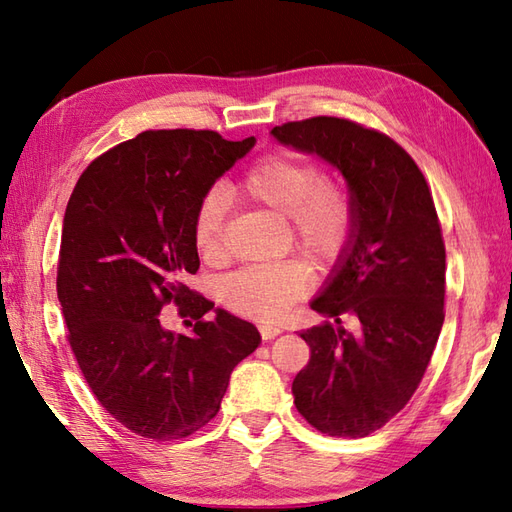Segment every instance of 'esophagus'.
<instances>
[{"instance_id":"34e87169","label":"esophagus","mask_w":512,"mask_h":512,"mask_svg":"<svg viewBox=\"0 0 512 512\" xmlns=\"http://www.w3.org/2000/svg\"><path fill=\"white\" fill-rule=\"evenodd\" d=\"M258 331H260V335H263L265 342H269V339H274V337H278L282 333V328L280 326H271V324H263V326L258 328Z\"/></svg>"}]
</instances>
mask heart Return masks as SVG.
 <instances>
[{"label": "heart", "mask_w": 512, "mask_h": 512, "mask_svg": "<svg viewBox=\"0 0 512 512\" xmlns=\"http://www.w3.org/2000/svg\"><path fill=\"white\" fill-rule=\"evenodd\" d=\"M241 190L249 199L291 219V234L300 252L324 265L346 247L352 230V201L348 190L324 179L320 164L309 157L276 151L247 170ZM227 197L210 188L197 203L192 238L203 260L217 263L223 256ZM309 274L298 263L249 265L221 282V302L227 309L260 322H274L298 302Z\"/></svg>", "instance_id": "heart-1"}]
</instances>
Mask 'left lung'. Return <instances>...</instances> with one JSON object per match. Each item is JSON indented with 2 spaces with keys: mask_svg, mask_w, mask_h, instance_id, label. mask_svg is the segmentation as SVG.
<instances>
[{
  "mask_svg": "<svg viewBox=\"0 0 512 512\" xmlns=\"http://www.w3.org/2000/svg\"><path fill=\"white\" fill-rule=\"evenodd\" d=\"M271 135L344 175L352 230L300 333L311 359L295 407L317 431L363 438L412 399L445 322V241L425 175L388 135L344 118L287 122ZM346 319L352 329H344Z\"/></svg>",
  "mask_w": 512,
  "mask_h": 512,
  "instance_id": "left-lung-1",
  "label": "left lung"
}]
</instances>
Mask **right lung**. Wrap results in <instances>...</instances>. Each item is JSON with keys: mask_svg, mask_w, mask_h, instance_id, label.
Returning <instances> with one entry per match:
<instances>
[{"mask_svg": "<svg viewBox=\"0 0 512 512\" xmlns=\"http://www.w3.org/2000/svg\"><path fill=\"white\" fill-rule=\"evenodd\" d=\"M217 131L162 129L113 146L89 164L65 208L56 295L83 377L133 434L179 440L217 416L230 374L258 348L254 324L186 287L199 254V199L249 149ZM175 303L193 333L166 332Z\"/></svg>", "mask_w": 512, "mask_h": 512, "instance_id": "1", "label": "right lung"}]
</instances>
